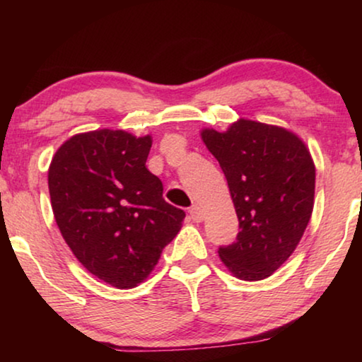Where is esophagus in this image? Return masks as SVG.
Masks as SVG:
<instances>
[{
    "mask_svg": "<svg viewBox=\"0 0 362 362\" xmlns=\"http://www.w3.org/2000/svg\"><path fill=\"white\" fill-rule=\"evenodd\" d=\"M189 217L194 222H201L202 219H204V212H202L199 206H192L189 209Z\"/></svg>",
    "mask_w": 362,
    "mask_h": 362,
    "instance_id": "34e87169",
    "label": "esophagus"
}]
</instances>
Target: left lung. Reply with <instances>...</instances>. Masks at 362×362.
Instances as JSON below:
<instances>
[{
  "mask_svg": "<svg viewBox=\"0 0 362 362\" xmlns=\"http://www.w3.org/2000/svg\"><path fill=\"white\" fill-rule=\"evenodd\" d=\"M201 138L224 171L239 219L234 244L219 257L237 279L264 280L293 254L315 204V163L286 128L240 118Z\"/></svg>",
  "mask_w": 362,
  "mask_h": 362,
  "instance_id": "1",
  "label": "left lung"
}]
</instances>
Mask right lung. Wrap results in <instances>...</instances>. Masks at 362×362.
<instances>
[{
  "instance_id": "right-lung-1",
  "label": "right lung",
  "mask_w": 362,
  "mask_h": 362,
  "mask_svg": "<svg viewBox=\"0 0 362 362\" xmlns=\"http://www.w3.org/2000/svg\"><path fill=\"white\" fill-rule=\"evenodd\" d=\"M150 148V135L103 128L69 138L49 166L64 240L92 275L122 290L146 280L186 216L145 166Z\"/></svg>"
}]
</instances>
